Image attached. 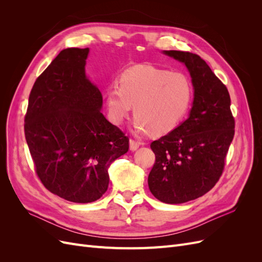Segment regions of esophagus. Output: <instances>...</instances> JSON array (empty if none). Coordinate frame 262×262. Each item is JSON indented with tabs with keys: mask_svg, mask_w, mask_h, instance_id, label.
<instances>
[{
	"mask_svg": "<svg viewBox=\"0 0 262 262\" xmlns=\"http://www.w3.org/2000/svg\"><path fill=\"white\" fill-rule=\"evenodd\" d=\"M140 145H141V142H140V141L134 140V139H131V140H130V149H131V150L138 149Z\"/></svg>",
	"mask_w": 262,
	"mask_h": 262,
	"instance_id": "34e87169",
	"label": "esophagus"
}]
</instances>
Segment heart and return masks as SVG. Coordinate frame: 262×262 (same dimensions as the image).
Listing matches in <instances>:
<instances>
[{
    "label": "heart",
    "mask_w": 262,
    "mask_h": 262,
    "mask_svg": "<svg viewBox=\"0 0 262 262\" xmlns=\"http://www.w3.org/2000/svg\"><path fill=\"white\" fill-rule=\"evenodd\" d=\"M192 96L189 78L179 72L154 67H134L106 92L110 119L121 123L134 104V124L140 131L166 133L176 128L186 115Z\"/></svg>",
    "instance_id": "1"
}]
</instances>
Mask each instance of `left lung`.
Returning a JSON list of instances; mask_svg holds the SVG:
<instances>
[{
	"label": "left lung",
	"instance_id": "left-lung-1",
	"mask_svg": "<svg viewBox=\"0 0 262 262\" xmlns=\"http://www.w3.org/2000/svg\"><path fill=\"white\" fill-rule=\"evenodd\" d=\"M164 52L188 68L194 99L187 120L150 143L155 163L147 182L156 199L179 204L202 196L219 181L234 139L235 119L227 87L207 62L191 52Z\"/></svg>",
	"mask_w": 262,
	"mask_h": 262
}]
</instances>
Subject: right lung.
Segmentation results:
<instances>
[{
  "mask_svg": "<svg viewBox=\"0 0 262 262\" xmlns=\"http://www.w3.org/2000/svg\"><path fill=\"white\" fill-rule=\"evenodd\" d=\"M89 51L62 50L38 76L24 124L38 178L75 203L98 200L109 165L129 149V138L100 113L101 93L85 75Z\"/></svg>",
  "mask_w": 262,
  "mask_h": 262,
  "instance_id": "obj_1",
  "label": "right lung"
}]
</instances>
